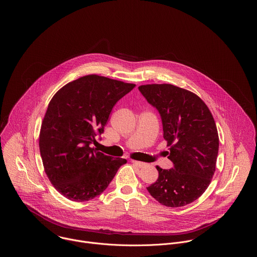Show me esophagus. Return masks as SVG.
<instances>
[{"label":"esophagus","mask_w":257,"mask_h":257,"mask_svg":"<svg viewBox=\"0 0 257 257\" xmlns=\"http://www.w3.org/2000/svg\"><path fill=\"white\" fill-rule=\"evenodd\" d=\"M132 163L134 164L135 166H137L138 168H144L146 166V163L140 162V161H136V160H132Z\"/></svg>","instance_id":"obj_1"}]
</instances>
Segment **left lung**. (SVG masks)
I'll use <instances>...</instances> for the list:
<instances>
[{
    "label": "left lung",
    "mask_w": 257,
    "mask_h": 257,
    "mask_svg": "<svg viewBox=\"0 0 257 257\" xmlns=\"http://www.w3.org/2000/svg\"><path fill=\"white\" fill-rule=\"evenodd\" d=\"M161 114L170 147L171 170L156 167L159 177L147 191L161 204L181 207L201 196L216 171L219 135L207 105L196 93L171 84L139 86Z\"/></svg>",
    "instance_id": "8db88e82"
}]
</instances>
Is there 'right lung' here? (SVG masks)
<instances>
[{
  "label": "right lung",
  "mask_w": 257,
  "mask_h": 257,
  "mask_svg": "<svg viewBox=\"0 0 257 257\" xmlns=\"http://www.w3.org/2000/svg\"><path fill=\"white\" fill-rule=\"evenodd\" d=\"M135 86L91 74L66 84L51 99L40 128L39 150L45 173L61 195L77 202L90 200L126 164L91 144L104 132L113 106Z\"/></svg>",
  "instance_id": "right-lung-1"
}]
</instances>
